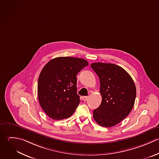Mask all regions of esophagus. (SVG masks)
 <instances>
[{
    "instance_id": "obj_1",
    "label": "esophagus",
    "mask_w": 159,
    "mask_h": 159,
    "mask_svg": "<svg viewBox=\"0 0 159 159\" xmlns=\"http://www.w3.org/2000/svg\"><path fill=\"white\" fill-rule=\"evenodd\" d=\"M83 100L84 101H87L89 100V97H87V96H85V97H83Z\"/></svg>"
}]
</instances>
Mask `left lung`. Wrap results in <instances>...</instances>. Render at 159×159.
Instances as JSON below:
<instances>
[{
  "label": "left lung",
  "instance_id": "left-lung-1",
  "mask_svg": "<svg viewBox=\"0 0 159 159\" xmlns=\"http://www.w3.org/2000/svg\"><path fill=\"white\" fill-rule=\"evenodd\" d=\"M92 69L99 77L102 101L93 117L100 126L109 128L123 120L131 111L136 89L130 75L122 67L110 63L95 62Z\"/></svg>",
  "mask_w": 159,
  "mask_h": 159
}]
</instances>
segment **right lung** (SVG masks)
<instances>
[{
	"instance_id": "1",
	"label": "right lung",
	"mask_w": 159,
	"mask_h": 159,
	"mask_svg": "<svg viewBox=\"0 0 159 159\" xmlns=\"http://www.w3.org/2000/svg\"><path fill=\"white\" fill-rule=\"evenodd\" d=\"M88 65L82 58L58 57L44 66L38 78V97L49 117L61 120L73 115L80 103L76 75Z\"/></svg>"
}]
</instances>
